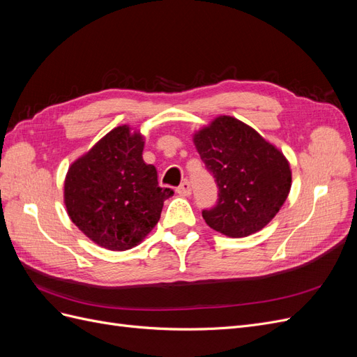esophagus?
<instances>
[{"label": "esophagus", "instance_id": "obj_1", "mask_svg": "<svg viewBox=\"0 0 357 357\" xmlns=\"http://www.w3.org/2000/svg\"><path fill=\"white\" fill-rule=\"evenodd\" d=\"M177 193L181 197H189L192 193V188H190V183L188 180H185L181 183V185L177 188Z\"/></svg>", "mask_w": 357, "mask_h": 357}]
</instances>
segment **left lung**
I'll return each instance as SVG.
<instances>
[{
	"label": "left lung",
	"instance_id": "1",
	"mask_svg": "<svg viewBox=\"0 0 357 357\" xmlns=\"http://www.w3.org/2000/svg\"><path fill=\"white\" fill-rule=\"evenodd\" d=\"M193 143L219 188V199L202 218L210 228L232 238L252 235L274 219L291 186L284 155L253 128L231 116L193 135Z\"/></svg>",
	"mask_w": 357,
	"mask_h": 357
}]
</instances>
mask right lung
<instances>
[{
    "mask_svg": "<svg viewBox=\"0 0 357 357\" xmlns=\"http://www.w3.org/2000/svg\"><path fill=\"white\" fill-rule=\"evenodd\" d=\"M144 142L117 126L70 167L63 201L70 219L98 245L122 252L144 240L172 197L160 188L153 165L143 160Z\"/></svg>",
    "mask_w": 357,
    "mask_h": 357,
    "instance_id": "1",
    "label": "right lung"
}]
</instances>
